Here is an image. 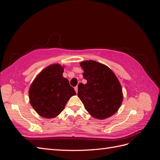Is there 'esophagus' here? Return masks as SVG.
<instances>
[{
    "label": "esophagus",
    "mask_w": 160,
    "mask_h": 160,
    "mask_svg": "<svg viewBox=\"0 0 160 160\" xmlns=\"http://www.w3.org/2000/svg\"><path fill=\"white\" fill-rule=\"evenodd\" d=\"M75 92L77 93V92H78V87L76 86L75 87Z\"/></svg>",
    "instance_id": "obj_1"
}]
</instances>
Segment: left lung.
Wrapping results in <instances>:
<instances>
[{
    "label": "left lung",
    "mask_w": 160,
    "mask_h": 160,
    "mask_svg": "<svg viewBox=\"0 0 160 160\" xmlns=\"http://www.w3.org/2000/svg\"><path fill=\"white\" fill-rule=\"evenodd\" d=\"M87 83L78 85V97L94 118L103 119L117 112L122 105V86L108 67L95 61L80 63Z\"/></svg>",
    "instance_id": "1"
}]
</instances>
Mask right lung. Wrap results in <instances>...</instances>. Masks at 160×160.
I'll return each instance as SVG.
<instances>
[{"instance_id": "add662e5", "label": "right lung", "mask_w": 160, "mask_h": 160, "mask_svg": "<svg viewBox=\"0 0 160 160\" xmlns=\"http://www.w3.org/2000/svg\"><path fill=\"white\" fill-rule=\"evenodd\" d=\"M62 72L63 67L60 65H51L37 75L30 87V103L41 117H57L71 97L76 95L68 79L62 77Z\"/></svg>"}]
</instances>
